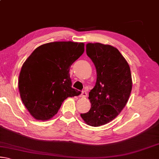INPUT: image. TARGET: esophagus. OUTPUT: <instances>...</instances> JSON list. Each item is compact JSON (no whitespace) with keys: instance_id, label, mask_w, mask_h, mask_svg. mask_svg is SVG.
Segmentation results:
<instances>
[{"instance_id":"1","label":"esophagus","mask_w":159,"mask_h":159,"mask_svg":"<svg viewBox=\"0 0 159 159\" xmlns=\"http://www.w3.org/2000/svg\"><path fill=\"white\" fill-rule=\"evenodd\" d=\"M87 95H88V93H87V92H86L85 90H83V91H82V93H81V94H80V98H86V97H87Z\"/></svg>"}]
</instances>
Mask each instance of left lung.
Returning <instances> with one entry per match:
<instances>
[{"label": "left lung", "instance_id": "8db88e82", "mask_svg": "<svg viewBox=\"0 0 159 159\" xmlns=\"http://www.w3.org/2000/svg\"><path fill=\"white\" fill-rule=\"evenodd\" d=\"M86 53L95 64L97 80L88 97L90 111L80 116L86 124L98 127L111 121L124 108L132 90V76L129 64L117 48L90 43Z\"/></svg>", "mask_w": 159, "mask_h": 159}]
</instances>
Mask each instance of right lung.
<instances>
[{
    "label": "right lung",
    "mask_w": 159,
    "mask_h": 159,
    "mask_svg": "<svg viewBox=\"0 0 159 159\" xmlns=\"http://www.w3.org/2000/svg\"><path fill=\"white\" fill-rule=\"evenodd\" d=\"M83 52V43L57 41L40 45L26 59L18 87L21 101L34 118L50 119L64 99L80 95L71 87L69 69Z\"/></svg>",
    "instance_id": "1"
}]
</instances>
